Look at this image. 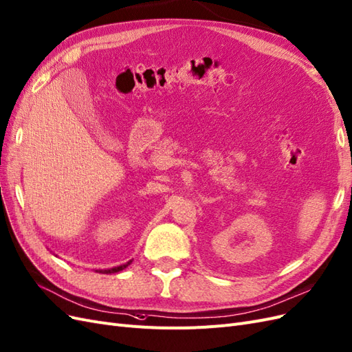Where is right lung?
Listing matches in <instances>:
<instances>
[{"label": "right lung", "instance_id": "1", "mask_svg": "<svg viewBox=\"0 0 352 352\" xmlns=\"http://www.w3.org/2000/svg\"><path fill=\"white\" fill-rule=\"evenodd\" d=\"M130 263H131V260H130V262H127L126 265H121V266H117V267H111V269H105V270H99V274H116V272H120L122 269H126Z\"/></svg>", "mask_w": 352, "mask_h": 352}]
</instances>
